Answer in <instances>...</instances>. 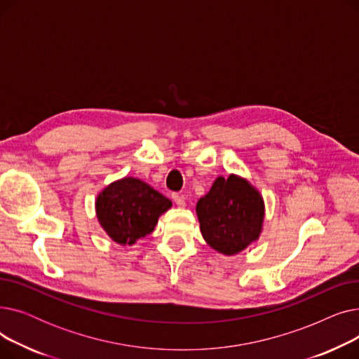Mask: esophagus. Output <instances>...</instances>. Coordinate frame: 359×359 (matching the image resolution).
Instances as JSON below:
<instances>
[{
	"label": "esophagus",
	"mask_w": 359,
	"mask_h": 359,
	"mask_svg": "<svg viewBox=\"0 0 359 359\" xmlns=\"http://www.w3.org/2000/svg\"><path fill=\"white\" fill-rule=\"evenodd\" d=\"M172 198H173V201H175V203H176L177 206H182V208H183V206L186 205V199H184V196H183V195L173 194V195H172Z\"/></svg>",
	"instance_id": "esophagus-1"
}]
</instances>
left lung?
Listing matches in <instances>:
<instances>
[{"instance_id":"obj_1","label":"left lung","mask_w":359,"mask_h":359,"mask_svg":"<svg viewBox=\"0 0 359 359\" xmlns=\"http://www.w3.org/2000/svg\"><path fill=\"white\" fill-rule=\"evenodd\" d=\"M201 233L222 255H236L255 241L262 230L265 206L252 184L237 176L218 177L196 203Z\"/></svg>"}]
</instances>
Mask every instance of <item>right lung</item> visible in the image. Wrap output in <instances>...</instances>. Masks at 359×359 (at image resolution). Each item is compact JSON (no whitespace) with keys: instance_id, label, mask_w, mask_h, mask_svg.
Instances as JSON below:
<instances>
[{"instance_id":"1","label":"right lung","mask_w":359,"mask_h":359,"mask_svg":"<svg viewBox=\"0 0 359 359\" xmlns=\"http://www.w3.org/2000/svg\"><path fill=\"white\" fill-rule=\"evenodd\" d=\"M172 201L149 184L125 177L109 184L97 196L96 211L102 227L119 244H134L154 230L158 217Z\"/></svg>"}]
</instances>
